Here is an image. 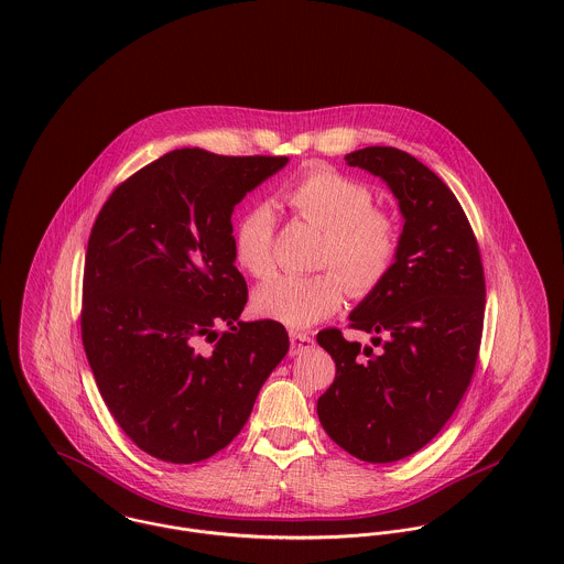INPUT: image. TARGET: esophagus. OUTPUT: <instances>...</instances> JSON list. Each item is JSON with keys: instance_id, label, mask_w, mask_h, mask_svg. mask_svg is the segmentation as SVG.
Listing matches in <instances>:
<instances>
[{"instance_id": "1", "label": "esophagus", "mask_w": 564, "mask_h": 564, "mask_svg": "<svg viewBox=\"0 0 564 564\" xmlns=\"http://www.w3.org/2000/svg\"><path fill=\"white\" fill-rule=\"evenodd\" d=\"M291 354L297 356V354H304L308 351L313 345H315V338L306 332H297V329H291Z\"/></svg>"}]
</instances>
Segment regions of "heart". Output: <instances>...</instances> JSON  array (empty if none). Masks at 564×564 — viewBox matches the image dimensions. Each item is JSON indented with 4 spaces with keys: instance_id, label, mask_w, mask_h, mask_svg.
<instances>
[{
    "instance_id": "obj_1",
    "label": "heart",
    "mask_w": 564,
    "mask_h": 564,
    "mask_svg": "<svg viewBox=\"0 0 564 564\" xmlns=\"http://www.w3.org/2000/svg\"><path fill=\"white\" fill-rule=\"evenodd\" d=\"M282 202L325 232L319 267L329 271L269 278L251 297L260 317L304 329L338 311L345 286L362 297L384 282L395 262L398 232L389 215L373 208V195L365 184L332 169H311L282 188ZM271 245V210L249 208L235 228L237 262L253 278L267 275Z\"/></svg>"
}]
</instances>
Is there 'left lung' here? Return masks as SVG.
Here are the masks:
<instances>
[{
    "mask_svg": "<svg viewBox=\"0 0 564 564\" xmlns=\"http://www.w3.org/2000/svg\"><path fill=\"white\" fill-rule=\"evenodd\" d=\"M349 166L395 195L403 230L384 282L351 313L371 347L334 327L317 340L336 378L317 402L327 436L365 463H395L427 445L463 400L480 351L484 271L469 219L447 184L395 148H365Z\"/></svg>",
    "mask_w": 564,
    "mask_h": 564,
    "instance_id": "left-lung-1",
    "label": "left lung"
}]
</instances>
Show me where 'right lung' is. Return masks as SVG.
I'll list each match as a JSON object with an SVG mask.
<instances>
[{
  "label": "right lung",
  "mask_w": 564,
  "mask_h": 564,
  "mask_svg": "<svg viewBox=\"0 0 564 564\" xmlns=\"http://www.w3.org/2000/svg\"><path fill=\"white\" fill-rule=\"evenodd\" d=\"M286 162L173 150L117 186L90 230L84 351L115 421L164 463L230 445L289 351L282 323L239 319L247 284L232 237L235 206ZM202 339L214 347L199 350Z\"/></svg>",
  "instance_id": "obj_1"
}]
</instances>
